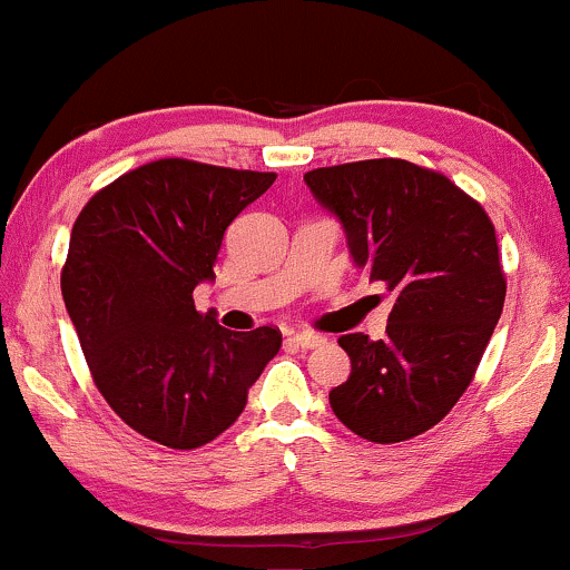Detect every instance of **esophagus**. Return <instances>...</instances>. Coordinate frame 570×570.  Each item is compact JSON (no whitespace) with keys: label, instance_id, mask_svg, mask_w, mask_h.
Returning <instances> with one entry per match:
<instances>
[{"label":"esophagus","instance_id":"34e87169","mask_svg":"<svg viewBox=\"0 0 570 570\" xmlns=\"http://www.w3.org/2000/svg\"><path fill=\"white\" fill-rule=\"evenodd\" d=\"M289 343L297 345V348H318V345L326 343V337L313 335V332H297V335L289 337Z\"/></svg>","mask_w":570,"mask_h":570}]
</instances>
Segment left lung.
<instances>
[{
    "label": "left lung",
    "instance_id": "left-lung-1",
    "mask_svg": "<svg viewBox=\"0 0 570 570\" xmlns=\"http://www.w3.org/2000/svg\"><path fill=\"white\" fill-rule=\"evenodd\" d=\"M305 181L343 222L353 263L394 303L383 340H337L351 375L330 404L362 440L407 442L455 407L499 324L507 276L495 227L472 195L410 160L343 163Z\"/></svg>",
    "mask_w": 570,
    "mask_h": 570
}]
</instances>
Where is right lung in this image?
Wrapping results in <instances>:
<instances>
[{
	"label": "right lung",
	"mask_w": 570,
	"mask_h": 570,
	"mask_svg": "<svg viewBox=\"0 0 570 570\" xmlns=\"http://www.w3.org/2000/svg\"><path fill=\"white\" fill-rule=\"evenodd\" d=\"M276 181L185 158L117 176L71 227L61 292L96 389L171 450L217 440L281 348L276 326L230 332L195 307L225 230Z\"/></svg>",
	"instance_id": "obj_1"
}]
</instances>
